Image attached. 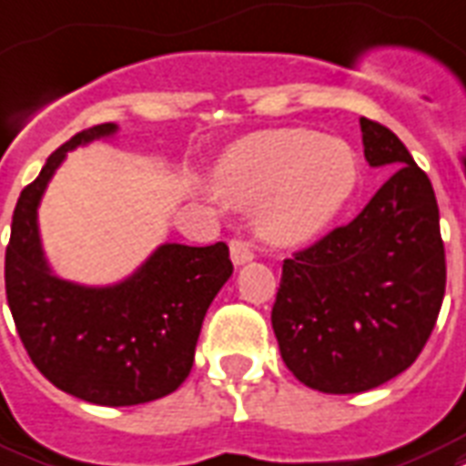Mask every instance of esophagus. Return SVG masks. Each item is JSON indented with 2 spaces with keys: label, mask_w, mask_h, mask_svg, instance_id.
<instances>
[{
  "label": "esophagus",
  "mask_w": 466,
  "mask_h": 466,
  "mask_svg": "<svg viewBox=\"0 0 466 466\" xmlns=\"http://www.w3.org/2000/svg\"><path fill=\"white\" fill-rule=\"evenodd\" d=\"M229 257H232L234 266H244V264H248L251 258H254V251L248 248L247 241L232 239L229 241Z\"/></svg>",
  "instance_id": "obj_1"
}]
</instances>
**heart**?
Returning <instances> with one entry per match:
<instances>
[{"label": "heart", "mask_w": 466, "mask_h": 466, "mask_svg": "<svg viewBox=\"0 0 466 466\" xmlns=\"http://www.w3.org/2000/svg\"><path fill=\"white\" fill-rule=\"evenodd\" d=\"M360 180L354 148L310 129L258 131L232 144L215 166L218 193L253 208L258 234L276 247L318 237L350 202Z\"/></svg>", "instance_id": "b5f03b06"}]
</instances>
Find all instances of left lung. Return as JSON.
<instances>
[{
	"instance_id": "left-lung-1",
	"label": "left lung",
	"mask_w": 466,
	"mask_h": 466,
	"mask_svg": "<svg viewBox=\"0 0 466 466\" xmlns=\"http://www.w3.org/2000/svg\"><path fill=\"white\" fill-rule=\"evenodd\" d=\"M364 158L393 168L350 225L283 261L271 312L280 357L322 393H361L406 371L445 296V247L431 177L396 134L360 119Z\"/></svg>"
}]
</instances>
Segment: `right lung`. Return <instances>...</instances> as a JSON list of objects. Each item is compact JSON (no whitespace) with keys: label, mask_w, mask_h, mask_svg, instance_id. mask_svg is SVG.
Returning <instances> with one entry per match:
<instances>
[{"label":"right lung","mask_w":466,"mask_h":466,"mask_svg":"<svg viewBox=\"0 0 466 466\" xmlns=\"http://www.w3.org/2000/svg\"><path fill=\"white\" fill-rule=\"evenodd\" d=\"M116 131V124H99L48 156L21 190L5 264L9 310L35 369L76 399L115 408L163 399L186 381L205 312L234 271L225 241H166L109 286H83L53 271L38 229L46 187L67 151Z\"/></svg>","instance_id":"right-lung-1"}]
</instances>
